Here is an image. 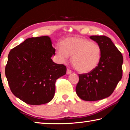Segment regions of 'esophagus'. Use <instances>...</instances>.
I'll list each match as a JSON object with an SVG mask.
<instances>
[{
    "mask_svg": "<svg viewBox=\"0 0 130 130\" xmlns=\"http://www.w3.org/2000/svg\"><path fill=\"white\" fill-rule=\"evenodd\" d=\"M66 73H67V74H70L72 73V71H71L70 70H69V69H67V72H66Z\"/></svg>",
    "mask_w": 130,
    "mask_h": 130,
    "instance_id": "34e87169",
    "label": "esophagus"
}]
</instances>
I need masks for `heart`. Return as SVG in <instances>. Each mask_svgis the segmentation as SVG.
<instances>
[{
  "label": "heart",
  "mask_w": 130,
  "mask_h": 130,
  "mask_svg": "<svg viewBox=\"0 0 130 130\" xmlns=\"http://www.w3.org/2000/svg\"><path fill=\"white\" fill-rule=\"evenodd\" d=\"M56 56L60 62L69 57L77 72L87 73L98 66L101 57V47L91 41L79 37H70L64 40L56 48Z\"/></svg>",
  "instance_id": "1"
}]
</instances>
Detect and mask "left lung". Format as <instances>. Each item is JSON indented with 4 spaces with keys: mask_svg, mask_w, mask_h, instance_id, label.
Wrapping results in <instances>:
<instances>
[{
    "mask_svg": "<svg viewBox=\"0 0 130 130\" xmlns=\"http://www.w3.org/2000/svg\"><path fill=\"white\" fill-rule=\"evenodd\" d=\"M90 38L101 47V60L93 71L79 74L76 92L83 100L95 101L113 93L122 76L123 57L108 37L93 35Z\"/></svg>",
    "mask_w": 130,
    "mask_h": 130,
    "instance_id": "left-lung-1",
    "label": "left lung"
}]
</instances>
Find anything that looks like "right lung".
Returning a JSON list of instances; mask_svg holds the SVG:
<instances>
[{
	"instance_id": "1",
	"label": "right lung",
	"mask_w": 130,
	"mask_h": 130,
	"mask_svg": "<svg viewBox=\"0 0 130 130\" xmlns=\"http://www.w3.org/2000/svg\"><path fill=\"white\" fill-rule=\"evenodd\" d=\"M55 51L48 36L28 38L10 51L5 75L16 97L32 105L52 100L56 80L67 70L51 59Z\"/></svg>"
}]
</instances>
